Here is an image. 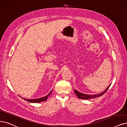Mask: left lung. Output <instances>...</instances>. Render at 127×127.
I'll list each match as a JSON object with an SVG mask.
<instances>
[{
    "label": "left lung",
    "instance_id": "8db88e82",
    "mask_svg": "<svg viewBox=\"0 0 127 127\" xmlns=\"http://www.w3.org/2000/svg\"><path fill=\"white\" fill-rule=\"evenodd\" d=\"M110 86V85H109V86L106 89L105 91L102 92L100 94H96V95H86V94H83L82 93L79 92L78 91H77L76 90H74V92H75V94L77 96L78 98H79V99H91V98H97L98 97H100V96L103 95L107 92V91L108 90V89L109 88Z\"/></svg>",
    "mask_w": 127,
    "mask_h": 127
}]
</instances>
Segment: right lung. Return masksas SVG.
<instances>
[{"instance_id": "right-lung-1", "label": "right lung", "mask_w": 127, "mask_h": 127, "mask_svg": "<svg viewBox=\"0 0 127 127\" xmlns=\"http://www.w3.org/2000/svg\"><path fill=\"white\" fill-rule=\"evenodd\" d=\"M52 92V90L50 93L48 95H47L46 96H45V97H42V98H36V99H25V98H23V99L27 101H29V102H42V101H45L47 100V99H48V97H49V96L51 94Z\"/></svg>"}]
</instances>
